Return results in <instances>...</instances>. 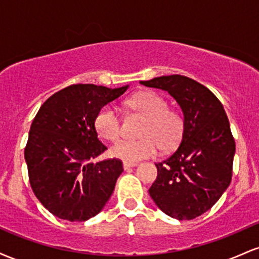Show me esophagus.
<instances>
[{"label":"esophagus","mask_w":259,"mask_h":259,"mask_svg":"<svg viewBox=\"0 0 259 259\" xmlns=\"http://www.w3.org/2000/svg\"><path fill=\"white\" fill-rule=\"evenodd\" d=\"M135 165H136L135 162H123V167H124V169L133 168V167H135Z\"/></svg>","instance_id":"obj_1"}]
</instances>
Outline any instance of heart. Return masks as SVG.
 Returning a JSON list of instances; mask_svg holds the SVG:
<instances>
[{"label":"heart","instance_id":"heart-1","mask_svg":"<svg viewBox=\"0 0 259 259\" xmlns=\"http://www.w3.org/2000/svg\"><path fill=\"white\" fill-rule=\"evenodd\" d=\"M134 111L145 117L139 140H121L111 148L114 157L125 162L156 156L162 151L173 150L180 144L184 132L183 117L168 108L167 101L152 91L139 92L127 101ZM96 132L103 139L115 141L121 135V120L114 106L106 105L95 118Z\"/></svg>","mask_w":259,"mask_h":259}]
</instances>
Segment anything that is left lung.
I'll return each instance as SVG.
<instances>
[{"label":"left lung","mask_w":259,"mask_h":259,"mask_svg":"<svg viewBox=\"0 0 259 259\" xmlns=\"http://www.w3.org/2000/svg\"><path fill=\"white\" fill-rule=\"evenodd\" d=\"M141 84L168 91L184 113L181 144L156 163L148 192L165 214L191 221L214 206L230 185L235 140L227 113L212 91L187 76L173 74Z\"/></svg>","instance_id":"8db88e82"}]
</instances>
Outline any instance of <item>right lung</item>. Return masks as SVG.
Wrapping results in <instances>:
<instances>
[{
	"label": "right lung",
	"mask_w": 259,
	"mask_h": 259,
	"mask_svg": "<svg viewBox=\"0 0 259 259\" xmlns=\"http://www.w3.org/2000/svg\"><path fill=\"white\" fill-rule=\"evenodd\" d=\"M126 89L67 86L45 101L35 115L24 157L32 192L53 215L85 222L111 197L123 163L118 158L94 162L107 150L97 138L95 118Z\"/></svg>",
	"instance_id": "obj_1"
}]
</instances>
